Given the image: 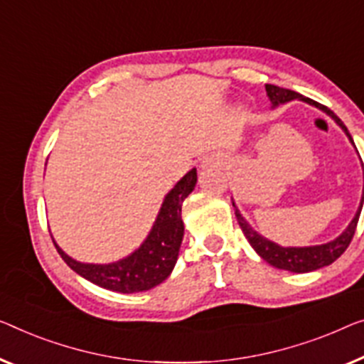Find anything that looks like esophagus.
<instances>
[{
  "label": "esophagus",
  "instance_id": "esophagus-1",
  "mask_svg": "<svg viewBox=\"0 0 364 364\" xmlns=\"http://www.w3.org/2000/svg\"><path fill=\"white\" fill-rule=\"evenodd\" d=\"M200 166H203V168H217V166H220V164H219V160H217V159H213V156H209V159H204L203 160V164H200Z\"/></svg>",
  "mask_w": 364,
  "mask_h": 364
}]
</instances>
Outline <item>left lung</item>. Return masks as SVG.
Here are the masks:
<instances>
[{
	"mask_svg": "<svg viewBox=\"0 0 364 364\" xmlns=\"http://www.w3.org/2000/svg\"><path fill=\"white\" fill-rule=\"evenodd\" d=\"M264 88H267V95H268L273 107L278 105H284V102L294 101V100H301L304 102H307V105H312V106L318 107L321 111L327 112L328 116L332 117L341 129H343L346 137H348L350 142L353 144V139H351L348 129L345 127V124L341 122L340 119L335 116V114L330 111L327 106H323V105H321V102L311 100V97H306L299 93H296V91L279 88V86H274V85H264ZM363 203H364V188H363L360 208H358L353 220L350 222V225L346 227L343 234L335 238V240H332V242L323 243V245H314V247H281V245H278V243L268 240V238L259 235L257 230H253L252 225L248 224L245 219H243L240 210L237 209L234 200H232V205L235 208V217L238 220V225H240V229L243 232V235L247 237V240L250 242L253 250L257 252L259 257L264 259V262L269 263L271 267L291 271V273H309V271L328 267L330 263H333L335 259H337L340 255L343 253L346 248H348L351 238H353V235H355L358 219H360V214H361Z\"/></svg>",
	"mask_w": 364,
	"mask_h": 364,
	"instance_id": "obj_1",
	"label": "left lung"
}]
</instances>
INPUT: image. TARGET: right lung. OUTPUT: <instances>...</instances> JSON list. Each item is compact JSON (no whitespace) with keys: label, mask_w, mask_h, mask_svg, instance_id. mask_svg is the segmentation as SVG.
<instances>
[{"label":"right lung","mask_w":364,"mask_h":364,"mask_svg":"<svg viewBox=\"0 0 364 364\" xmlns=\"http://www.w3.org/2000/svg\"><path fill=\"white\" fill-rule=\"evenodd\" d=\"M196 181L198 173L196 168H193L165 196L160 213L145 242L134 253L119 262L109 264L81 263L68 257L52 238L53 245L60 253L63 262L75 273L83 276L93 284L109 291L124 292V294L149 291L165 281L175 268L184 234L181 205L196 186Z\"/></svg>","instance_id":"obj_1"}]
</instances>
